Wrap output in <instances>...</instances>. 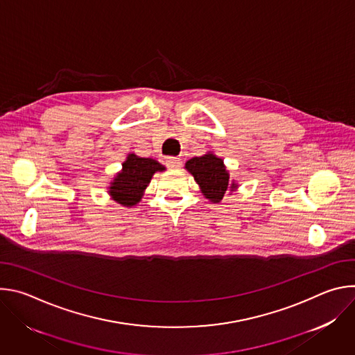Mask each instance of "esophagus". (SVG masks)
<instances>
[{"mask_svg": "<svg viewBox=\"0 0 355 355\" xmlns=\"http://www.w3.org/2000/svg\"><path fill=\"white\" fill-rule=\"evenodd\" d=\"M167 167L168 168H171V170H177V168H180L181 167V160L180 159H177V157H168L167 160Z\"/></svg>", "mask_w": 355, "mask_h": 355, "instance_id": "obj_1", "label": "esophagus"}]
</instances>
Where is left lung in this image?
Segmentation results:
<instances>
[{
  "label": "left lung",
  "instance_id": "obj_1",
  "mask_svg": "<svg viewBox=\"0 0 355 355\" xmlns=\"http://www.w3.org/2000/svg\"><path fill=\"white\" fill-rule=\"evenodd\" d=\"M185 170L193 177L199 189L212 204H218L229 192L237 189V182L230 180V174L220 157L212 151L204 156L192 157L185 163Z\"/></svg>",
  "mask_w": 355,
  "mask_h": 355
}]
</instances>
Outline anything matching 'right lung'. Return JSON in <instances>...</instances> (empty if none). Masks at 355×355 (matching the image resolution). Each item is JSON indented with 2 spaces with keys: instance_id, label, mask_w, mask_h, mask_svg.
Here are the masks:
<instances>
[{
  "instance_id": "add662e5",
  "label": "right lung",
  "mask_w": 355,
  "mask_h": 355,
  "mask_svg": "<svg viewBox=\"0 0 355 355\" xmlns=\"http://www.w3.org/2000/svg\"><path fill=\"white\" fill-rule=\"evenodd\" d=\"M164 170L166 167L155 159L129 153L122 163V170L108 185V195L122 207L133 208L141 200L153 175Z\"/></svg>"
}]
</instances>
